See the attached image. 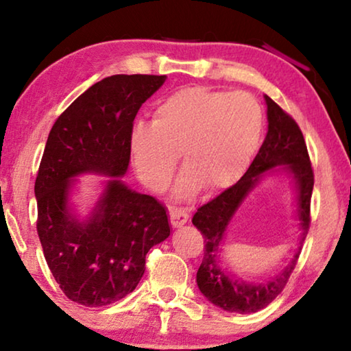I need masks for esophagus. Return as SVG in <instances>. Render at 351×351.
<instances>
[{"instance_id":"1","label":"esophagus","mask_w":351,"mask_h":351,"mask_svg":"<svg viewBox=\"0 0 351 351\" xmlns=\"http://www.w3.org/2000/svg\"><path fill=\"white\" fill-rule=\"evenodd\" d=\"M169 217H170V224L173 228H180V226L186 224L189 215L184 209H180V207H169Z\"/></svg>"}]
</instances>
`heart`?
<instances>
[{
  "label": "heart",
  "mask_w": 351,
  "mask_h": 351,
  "mask_svg": "<svg viewBox=\"0 0 351 351\" xmlns=\"http://www.w3.org/2000/svg\"><path fill=\"white\" fill-rule=\"evenodd\" d=\"M261 134L263 110L251 94L186 86L156 106L152 122L134 123L130 152L136 173L153 190L167 187L181 153L186 170L178 192L190 195L239 181Z\"/></svg>",
  "instance_id": "b5f03b06"
}]
</instances>
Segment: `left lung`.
Returning a JSON list of instances; mask_svg holds the SVG:
<instances>
[{"instance_id": "8db88e82", "label": "left lung", "mask_w": 351, "mask_h": 351, "mask_svg": "<svg viewBox=\"0 0 351 351\" xmlns=\"http://www.w3.org/2000/svg\"><path fill=\"white\" fill-rule=\"evenodd\" d=\"M268 105V134L261 144L257 156L249 165L246 173L239 182L226 189L209 203L198 207L192 223L204 239V257L197 272V283L201 293L213 305L224 311L249 314L268 306L287 287L293 274L302 245L306 239L311 223V195L314 186V171L310 154L299 125L287 111L282 110L271 97L265 96ZM285 165L295 175L300 201V217L302 235L300 247L293 260L276 279L268 284H247L223 274L217 265V254L221 250L223 230L230 218L247 196L261 173Z\"/></svg>"}]
</instances>
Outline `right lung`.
Wrapping results in <instances>:
<instances>
[{
	"label": "right lung",
	"mask_w": 351,
	"mask_h": 351,
	"mask_svg": "<svg viewBox=\"0 0 351 351\" xmlns=\"http://www.w3.org/2000/svg\"><path fill=\"white\" fill-rule=\"evenodd\" d=\"M165 75L116 74L94 83L64 110L47 138L35 197L37 234L46 263L69 300L105 306L138 287L150 247L170 235L165 207L130 190V132L142 104ZM112 176L98 210L79 223L67 212L70 178Z\"/></svg>",
	"instance_id": "right-lung-1"
}]
</instances>
